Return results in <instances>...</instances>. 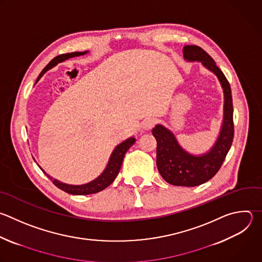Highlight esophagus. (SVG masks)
<instances>
[{
  "instance_id": "1",
  "label": "esophagus",
  "mask_w": 262,
  "mask_h": 262,
  "mask_svg": "<svg viewBox=\"0 0 262 262\" xmlns=\"http://www.w3.org/2000/svg\"><path fill=\"white\" fill-rule=\"evenodd\" d=\"M154 124H155V120H154V119H152V118H147V119H145V120L142 122V127H143V129H145V130H149V129H151V128L154 126Z\"/></svg>"
}]
</instances>
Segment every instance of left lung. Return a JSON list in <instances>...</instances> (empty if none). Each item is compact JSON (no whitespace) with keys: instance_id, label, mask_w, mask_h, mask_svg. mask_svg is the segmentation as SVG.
<instances>
[{"instance_id":"8db88e82","label":"left lung","mask_w":262,"mask_h":262,"mask_svg":"<svg viewBox=\"0 0 262 262\" xmlns=\"http://www.w3.org/2000/svg\"><path fill=\"white\" fill-rule=\"evenodd\" d=\"M183 55L186 61H199L212 72L220 82L224 96L219 135L210 150L203 154L196 155L186 151L173 133L162 124H156L152 129L157 142L156 165L161 177L171 185L193 187L213 178L222 165L233 139V109L229 83L213 58L195 45L184 46Z\"/></svg>"}]
</instances>
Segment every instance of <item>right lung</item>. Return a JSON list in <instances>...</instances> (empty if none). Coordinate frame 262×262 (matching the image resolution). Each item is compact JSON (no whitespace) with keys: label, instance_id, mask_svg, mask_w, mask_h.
<instances>
[{"label":"right lung","instance_id":"right-lung-1","mask_svg":"<svg viewBox=\"0 0 262 262\" xmlns=\"http://www.w3.org/2000/svg\"><path fill=\"white\" fill-rule=\"evenodd\" d=\"M90 51H84V52H72V53H66V54H61L56 56L55 58H53L45 68L44 70L41 72V74L39 75L36 83L41 79V77L50 69H52L54 66H56L58 62H62L64 60H68L69 58L72 57H76V56H81L84 55L86 53H89ZM35 83V84H36ZM136 142V138L135 137H130L128 139H126L125 141H123L122 143H120L119 145H117L115 147V149L113 150V152L110 155V158L108 160V163L105 167V169L103 170V172L99 177H97L95 180L85 183V184H81V185H72V184H67L63 182L58 181L57 179L52 178L50 175L39 165V167L42 169V171L45 173V175L52 181V183L58 187L59 189L63 190L67 193L70 194H75V195H86V194H93V193H97L100 192L102 190H104L105 188H107L117 177L118 172L120 170L122 161H123V157L125 155V153L127 152V150L135 144ZM36 161V160H35Z\"/></svg>","mask_w":262,"mask_h":262}]
</instances>
